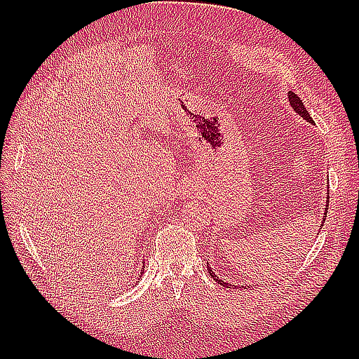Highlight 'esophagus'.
Listing matches in <instances>:
<instances>
[{
	"label": "esophagus",
	"instance_id": "1",
	"mask_svg": "<svg viewBox=\"0 0 359 359\" xmlns=\"http://www.w3.org/2000/svg\"><path fill=\"white\" fill-rule=\"evenodd\" d=\"M185 194H188V191H187V193H185Z\"/></svg>",
	"mask_w": 359,
	"mask_h": 359
}]
</instances>
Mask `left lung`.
Here are the masks:
<instances>
[{"label": "left lung", "instance_id": "1", "mask_svg": "<svg viewBox=\"0 0 359 359\" xmlns=\"http://www.w3.org/2000/svg\"><path fill=\"white\" fill-rule=\"evenodd\" d=\"M288 102H290V104H292V108H293V111L296 112V114H299V116L304 118V120H307L309 123H315L313 121V118L310 117V114H309V111L306 109V106H304V103H302V100L299 97H297L294 93H292V90H288ZM327 199H329V197H327ZM325 207H329V202L325 203ZM324 217H327V208H325V212H324ZM325 222V219H323V224ZM323 226V225H321ZM319 231H321V228H319ZM207 269H208V271H210V274H211V278L215 279L217 284H220V285H224V287H226V288H231V284H228V282H224L222 279H219L216 274H215V271L211 270V266L210 265H207ZM233 287H236V285H233Z\"/></svg>", "mask_w": 359, "mask_h": 359}]
</instances>
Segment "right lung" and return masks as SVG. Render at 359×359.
<instances>
[{"label":"right lung","instance_id":"obj_1","mask_svg":"<svg viewBox=\"0 0 359 359\" xmlns=\"http://www.w3.org/2000/svg\"><path fill=\"white\" fill-rule=\"evenodd\" d=\"M142 273H143V270H142ZM142 273H140V278H142Z\"/></svg>","mask_w":359,"mask_h":359}]
</instances>
